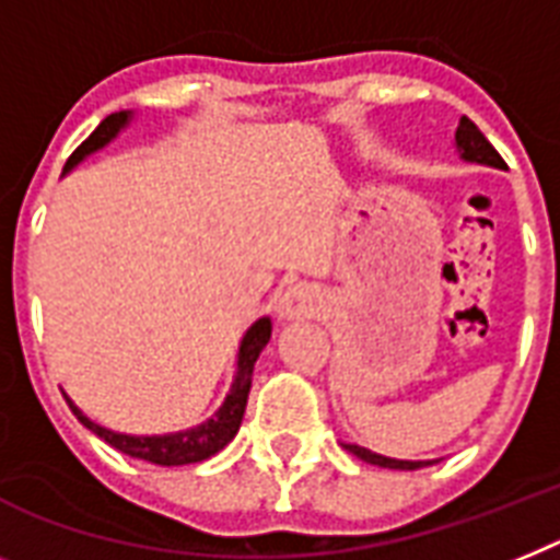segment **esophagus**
Returning <instances> with one entry per match:
<instances>
[{"label": "esophagus", "mask_w": 560, "mask_h": 560, "mask_svg": "<svg viewBox=\"0 0 560 560\" xmlns=\"http://www.w3.org/2000/svg\"><path fill=\"white\" fill-rule=\"evenodd\" d=\"M280 317L283 320H303V317H312L317 312V294H314L308 285H291L289 291L280 300Z\"/></svg>", "instance_id": "1"}]
</instances>
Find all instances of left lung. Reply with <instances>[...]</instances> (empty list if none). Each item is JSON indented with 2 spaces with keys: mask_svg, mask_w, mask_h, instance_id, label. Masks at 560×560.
<instances>
[{
  "mask_svg": "<svg viewBox=\"0 0 560 560\" xmlns=\"http://www.w3.org/2000/svg\"><path fill=\"white\" fill-rule=\"evenodd\" d=\"M455 145H457V154H460V160H466V163L506 168L503 156L498 154L495 148H492V142H489L487 137L478 131V125H475L469 117H460V122H457ZM346 450L352 452V455H358L360 460H366V464L386 466V469H420V466H432V460H397V457L377 455V452L363 450V446H358V443H346Z\"/></svg>",
  "mask_w": 560,
  "mask_h": 560,
  "instance_id": "obj_1",
  "label": "left lung"
}]
</instances>
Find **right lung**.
Instances as JSON below:
<instances>
[{"label": "right lung", "mask_w": 560, "mask_h": 560, "mask_svg": "<svg viewBox=\"0 0 560 560\" xmlns=\"http://www.w3.org/2000/svg\"><path fill=\"white\" fill-rule=\"evenodd\" d=\"M131 122V110H119V114H110L100 122L91 137L82 142L65 163V174L80 165L88 154H94L100 148L108 145L125 125ZM271 337V320L269 317H260L254 323L252 329L243 335V343H240L237 354V374H234V383H231V392L225 395L223 406L217 409L214 418H208L200 427L186 429V432H174V435H122V432H110V429L100 427L91 418L80 412V406L73 404L71 397H65L71 412L80 418V423L85 429H91L94 435L103 438L105 443H110L114 450L125 452V455L140 457V460H148V464L156 466H186V464H200V460H208L211 455L229 446L231 438L237 435L240 423H243V412H246L248 404V389H252V374L254 363L260 358V352L266 349Z\"/></svg>", "instance_id": "1"}]
</instances>
